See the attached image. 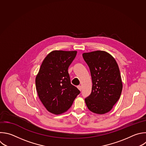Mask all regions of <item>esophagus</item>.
<instances>
[{
	"label": "esophagus",
	"mask_w": 146,
	"mask_h": 146,
	"mask_svg": "<svg viewBox=\"0 0 146 146\" xmlns=\"http://www.w3.org/2000/svg\"><path fill=\"white\" fill-rule=\"evenodd\" d=\"M77 88H78L80 90H81L82 87H81V85H78V86H77Z\"/></svg>",
	"instance_id": "1"
}]
</instances>
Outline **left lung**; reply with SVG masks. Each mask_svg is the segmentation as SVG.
I'll list each match as a JSON object with an SVG mask.
<instances>
[{"label":"left lung","mask_w":146,"mask_h":146,"mask_svg":"<svg viewBox=\"0 0 146 146\" xmlns=\"http://www.w3.org/2000/svg\"><path fill=\"white\" fill-rule=\"evenodd\" d=\"M82 57L89 68L92 80L91 93L85 99L86 106L95 113H107L119 99L123 89L118 65L104 51L85 53Z\"/></svg>","instance_id":"1"}]
</instances>
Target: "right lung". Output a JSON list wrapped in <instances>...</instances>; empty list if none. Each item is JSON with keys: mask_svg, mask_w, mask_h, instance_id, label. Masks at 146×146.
<instances>
[{"mask_svg": "<svg viewBox=\"0 0 146 146\" xmlns=\"http://www.w3.org/2000/svg\"><path fill=\"white\" fill-rule=\"evenodd\" d=\"M76 51L55 50L43 61L35 78L40 100L48 111L54 114L66 112L80 91L70 82L68 68Z\"/></svg>", "mask_w": 146, "mask_h": 146, "instance_id": "obj_1", "label": "right lung"}]
</instances>
